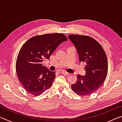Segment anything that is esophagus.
<instances>
[{"instance_id":"1","label":"esophagus","mask_w":122,"mask_h":122,"mask_svg":"<svg viewBox=\"0 0 122 122\" xmlns=\"http://www.w3.org/2000/svg\"><path fill=\"white\" fill-rule=\"evenodd\" d=\"M61 74H64V75H70V73H68L67 72H65V71H61Z\"/></svg>"}]
</instances>
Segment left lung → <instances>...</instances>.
I'll list each match as a JSON object with an SVG mask.
<instances>
[{"label":"left lung","instance_id":"8db88e82","mask_svg":"<svg viewBox=\"0 0 122 122\" xmlns=\"http://www.w3.org/2000/svg\"><path fill=\"white\" fill-rule=\"evenodd\" d=\"M68 37L76 48L79 62L86 63V75H77V81L71 88L80 96L90 95L99 89L106 79V54L100 43L90 36L71 34Z\"/></svg>","mask_w":122,"mask_h":122}]
</instances>
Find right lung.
Segmentation results:
<instances>
[{"instance_id": "obj_1", "label": "right lung", "mask_w": 122, "mask_h": 122, "mask_svg": "<svg viewBox=\"0 0 122 122\" xmlns=\"http://www.w3.org/2000/svg\"><path fill=\"white\" fill-rule=\"evenodd\" d=\"M67 38L61 33L45 34L33 36L23 45L16 62V71L23 87L29 93L41 95L51 88L56 76L43 66L57 47Z\"/></svg>"}]
</instances>
